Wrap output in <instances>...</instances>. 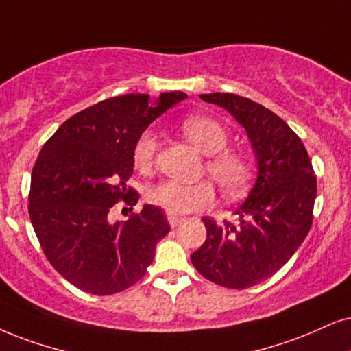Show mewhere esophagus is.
Masks as SVG:
<instances>
[{"mask_svg":"<svg viewBox=\"0 0 351 351\" xmlns=\"http://www.w3.org/2000/svg\"><path fill=\"white\" fill-rule=\"evenodd\" d=\"M183 220H184L183 217H178V215H168V223H170V227H171V228L178 227V225H180L181 221H183Z\"/></svg>","mask_w":351,"mask_h":351,"instance_id":"esophagus-1","label":"esophagus"}]
</instances>
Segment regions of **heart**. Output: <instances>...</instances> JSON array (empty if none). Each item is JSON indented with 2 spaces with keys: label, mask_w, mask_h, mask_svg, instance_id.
Returning a JSON list of instances; mask_svg holds the SVG:
<instances>
[{
  "label": "heart",
  "mask_w": 351,
  "mask_h": 351,
  "mask_svg": "<svg viewBox=\"0 0 351 351\" xmlns=\"http://www.w3.org/2000/svg\"><path fill=\"white\" fill-rule=\"evenodd\" d=\"M181 131L199 152L208 155L207 171L219 184L221 193L237 196L246 188L251 178V163L237 150L225 149L228 144V132L217 119L204 114H193L181 123ZM155 152L157 137L152 131L143 132L132 152L137 170L149 171ZM214 199L215 191L207 181L196 184L163 181L147 191V201L165 210L168 215H186L201 210L210 206Z\"/></svg>",
  "instance_id": "1"
}]
</instances>
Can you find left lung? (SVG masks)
Returning <instances> with one entry per match:
<instances>
[{
	"label": "left lung",
	"mask_w": 351,
	"mask_h": 351,
	"mask_svg": "<svg viewBox=\"0 0 351 351\" xmlns=\"http://www.w3.org/2000/svg\"><path fill=\"white\" fill-rule=\"evenodd\" d=\"M245 128L257 162L247 197L234 208L238 225L202 219L206 243L191 263L207 280L243 290L282 269L304 241L313 223L317 184L303 143L280 117L234 94H202Z\"/></svg>",
	"instance_id": "left-lung-1"
}]
</instances>
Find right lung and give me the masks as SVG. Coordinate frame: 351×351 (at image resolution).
<instances>
[{
    "label": "right lung",
    "mask_w": 351,
    "mask_h": 351,
    "mask_svg": "<svg viewBox=\"0 0 351 351\" xmlns=\"http://www.w3.org/2000/svg\"><path fill=\"white\" fill-rule=\"evenodd\" d=\"M186 97L163 92L155 100L128 94L99 101L66 119L40 150L30 221L50 264L82 291L113 295L134 285L170 232L165 212L150 204L126 221H112L110 210L118 201H139L126 184L137 139Z\"/></svg>",
    "instance_id": "right-lung-1"
}]
</instances>
